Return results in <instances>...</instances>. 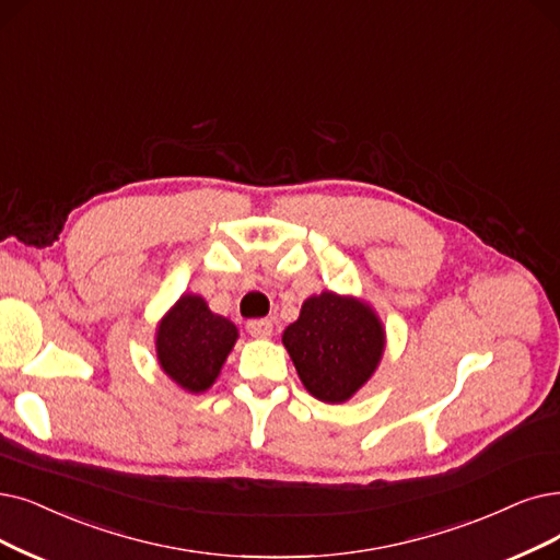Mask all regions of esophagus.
I'll use <instances>...</instances> for the list:
<instances>
[{"mask_svg": "<svg viewBox=\"0 0 560 560\" xmlns=\"http://www.w3.org/2000/svg\"><path fill=\"white\" fill-rule=\"evenodd\" d=\"M245 328H248L253 338H271L273 335V324L268 319H250Z\"/></svg>", "mask_w": 560, "mask_h": 560, "instance_id": "obj_1", "label": "esophagus"}]
</instances>
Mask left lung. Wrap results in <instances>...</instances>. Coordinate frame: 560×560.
<instances>
[{
  "label": "left lung",
  "mask_w": 560,
  "mask_h": 560,
  "mask_svg": "<svg viewBox=\"0 0 560 560\" xmlns=\"http://www.w3.org/2000/svg\"><path fill=\"white\" fill-rule=\"evenodd\" d=\"M282 345L307 393L340 405L374 374L386 332L368 303L322 292L303 303L299 319L284 328Z\"/></svg>",
  "instance_id": "8db88e82"
}]
</instances>
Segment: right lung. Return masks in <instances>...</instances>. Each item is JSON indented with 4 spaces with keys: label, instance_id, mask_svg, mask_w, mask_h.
Wrapping results in <instances>:
<instances>
[{
    "label": "right lung",
    "instance_id": "add662e5",
    "mask_svg": "<svg viewBox=\"0 0 560 560\" xmlns=\"http://www.w3.org/2000/svg\"><path fill=\"white\" fill-rule=\"evenodd\" d=\"M238 338L236 326L213 315L207 301L184 294L155 330V351L163 372L188 393L213 386Z\"/></svg>",
    "mask_w": 560,
    "mask_h": 560
}]
</instances>
